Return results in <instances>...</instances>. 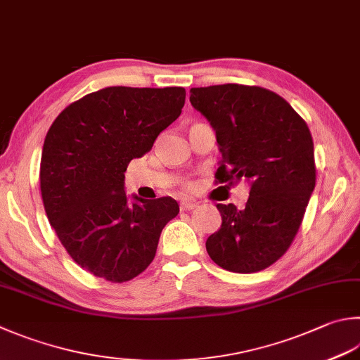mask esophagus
<instances>
[{
  "label": "esophagus",
  "mask_w": 360,
  "mask_h": 360,
  "mask_svg": "<svg viewBox=\"0 0 360 360\" xmlns=\"http://www.w3.org/2000/svg\"><path fill=\"white\" fill-rule=\"evenodd\" d=\"M195 207H198V203L191 202V200L180 202V210H181V212H189V210H194Z\"/></svg>",
  "instance_id": "1"
}]
</instances>
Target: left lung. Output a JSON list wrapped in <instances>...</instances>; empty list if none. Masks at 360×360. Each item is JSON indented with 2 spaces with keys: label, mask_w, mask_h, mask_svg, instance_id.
<instances>
[{
  "label": "left lung",
  "mask_w": 360,
  "mask_h": 360,
  "mask_svg": "<svg viewBox=\"0 0 360 360\" xmlns=\"http://www.w3.org/2000/svg\"><path fill=\"white\" fill-rule=\"evenodd\" d=\"M189 101L216 133L219 183L244 180L246 208L218 203L207 252L232 273H257L287 252L315 188L314 141L288 101L257 86L193 87Z\"/></svg>",
  "instance_id": "8db88e82"
}]
</instances>
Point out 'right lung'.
I'll use <instances>...</instances> for the list:
<instances>
[{
    "label": "right lung",
    "mask_w": 360,
    "mask_h": 360,
    "mask_svg": "<svg viewBox=\"0 0 360 360\" xmlns=\"http://www.w3.org/2000/svg\"><path fill=\"white\" fill-rule=\"evenodd\" d=\"M183 87H105L73 101L53 122L40 160L51 227L81 268L111 282L141 274L161 230L179 214L172 198H128V162L150 152L180 116Z\"/></svg>",
    "instance_id": "1"
}]
</instances>
